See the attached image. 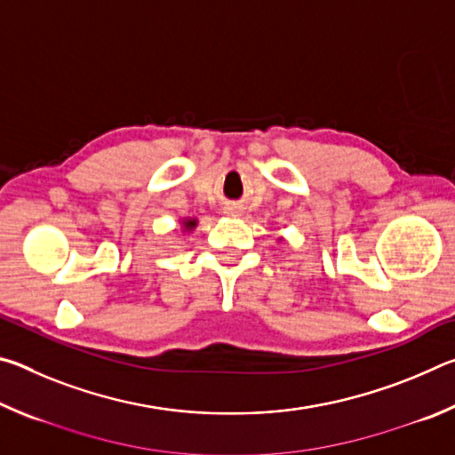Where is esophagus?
Wrapping results in <instances>:
<instances>
[{"instance_id": "1", "label": "esophagus", "mask_w": 455, "mask_h": 455, "mask_svg": "<svg viewBox=\"0 0 455 455\" xmlns=\"http://www.w3.org/2000/svg\"><path fill=\"white\" fill-rule=\"evenodd\" d=\"M233 212H235L233 209H227V214H233Z\"/></svg>"}]
</instances>
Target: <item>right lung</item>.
I'll list each match as a JSON object with an SVG mask.
<instances>
[{
    "label": "right lung",
    "mask_w": 455,
    "mask_h": 455,
    "mask_svg": "<svg viewBox=\"0 0 455 455\" xmlns=\"http://www.w3.org/2000/svg\"><path fill=\"white\" fill-rule=\"evenodd\" d=\"M182 227H184V230H192L196 227V219H184Z\"/></svg>",
    "instance_id": "1"
}]
</instances>
